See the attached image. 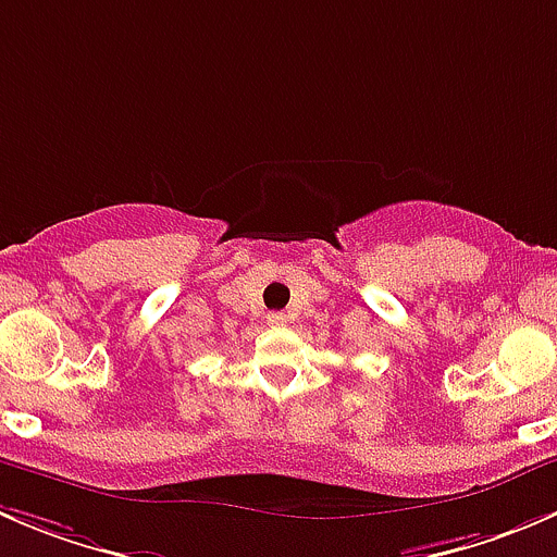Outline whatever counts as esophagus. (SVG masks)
Here are the masks:
<instances>
[{"mask_svg":"<svg viewBox=\"0 0 557 557\" xmlns=\"http://www.w3.org/2000/svg\"><path fill=\"white\" fill-rule=\"evenodd\" d=\"M267 321L272 323V326H285V323H288V315H285V312H269Z\"/></svg>","mask_w":557,"mask_h":557,"instance_id":"1","label":"esophagus"}]
</instances>
